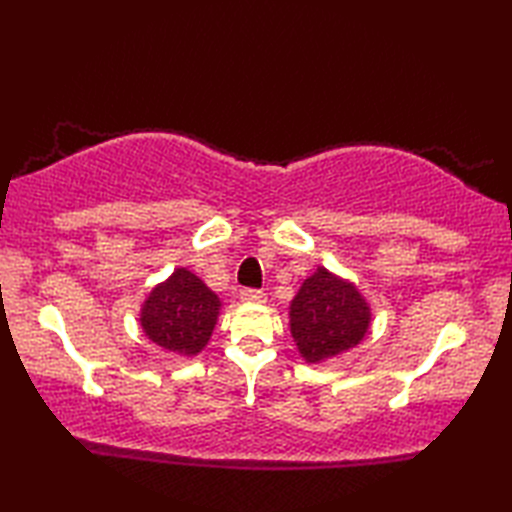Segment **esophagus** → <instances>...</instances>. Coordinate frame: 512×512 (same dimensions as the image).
<instances>
[{"label":"esophagus","instance_id":"34e87169","mask_svg":"<svg viewBox=\"0 0 512 512\" xmlns=\"http://www.w3.org/2000/svg\"><path fill=\"white\" fill-rule=\"evenodd\" d=\"M239 299L246 303H264L266 301V292L264 290H255V288H244L239 292Z\"/></svg>","mask_w":512,"mask_h":512}]
</instances>
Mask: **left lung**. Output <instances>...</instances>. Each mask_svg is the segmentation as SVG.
Here are the masks:
<instances>
[{"label": "left lung", "instance_id": "obj_1", "mask_svg": "<svg viewBox=\"0 0 512 512\" xmlns=\"http://www.w3.org/2000/svg\"><path fill=\"white\" fill-rule=\"evenodd\" d=\"M372 325V308L350 279L319 266L290 301V334L306 363L352 350Z\"/></svg>", "mask_w": 512, "mask_h": 512}]
</instances>
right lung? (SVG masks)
<instances>
[{
	"mask_svg": "<svg viewBox=\"0 0 512 512\" xmlns=\"http://www.w3.org/2000/svg\"><path fill=\"white\" fill-rule=\"evenodd\" d=\"M222 301L189 268H176L149 292L140 308V328L162 350L198 356L209 343Z\"/></svg>",
	"mask_w": 512,
	"mask_h": 512,
	"instance_id": "right-lung-1",
	"label": "right lung"
}]
</instances>
